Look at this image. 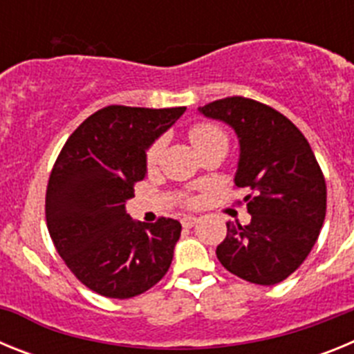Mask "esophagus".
<instances>
[{
  "label": "esophagus",
  "mask_w": 354,
  "mask_h": 354,
  "mask_svg": "<svg viewBox=\"0 0 354 354\" xmlns=\"http://www.w3.org/2000/svg\"><path fill=\"white\" fill-rule=\"evenodd\" d=\"M196 221H198V218H196V216H184L183 220H180V223H183L184 228H192Z\"/></svg>",
  "instance_id": "1"
}]
</instances>
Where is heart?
Here are the masks:
<instances>
[{"label": "heart", "mask_w": 354, "mask_h": 354, "mask_svg": "<svg viewBox=\"0 0 354 354\" xmlns=\"http://www.w3.org/2000/svg\"><path fill=\"white\" fill-rule=\"evenodd\" d=\"M189 138H192L193 145L202 152V150L209 149L211 145L216 143H227V136H225L223 131L220 129L214 124H207V122H202V124H195V126L189 129ZM162 149H165V140H156L152 145L149 147L145 156L147 168H156L159 165V159H161Z\"/></svg>", "instance_id": "1"}]
</instances>
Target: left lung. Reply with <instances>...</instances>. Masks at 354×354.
I'll use <instances>...</instances> for the list:
<instances>
[{
	"mask_svg": "<svg viewBox=\"0 0 354 354\" xmlns=\"http://www.w3.org/2000/svg\"><path fill=\"white\" fill-rule=\"evenodd\" d=\"M198 111L232 127L239 140L234 183L252 189L245 196L252 221H228L218 261L246 282H282L301 266L323 227L326 183L317 159L301 131L262 102L227 97Z\"/></svg>",
	"mask_w": 354,
	"mask_h": 354,
	"instance_id": "left-lung-1",
	"label": "left lung"
}]
</instances>
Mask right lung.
Masks as SVG:
<instances>
[{
	"mask_svg": "<svg viewBox=\"0 0 354 354\" xmlns=\"http://www.w3.org/2000/svg\"><path fill=\"white\" fill-rule=\"evenodd\" d=\"M184 111L108 106L68 136L56 159L46 193L49 236L93 292L127 299L167 274L183 227L171 218L133 220L126 202L145 179L149 147Z\"/></svg>",
	"mask_w": 354,
	"mask_h": 354,
	"instance_id": "add662e5",
	"label": "right lung"
}]
</instances>
